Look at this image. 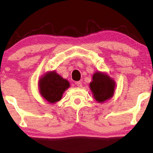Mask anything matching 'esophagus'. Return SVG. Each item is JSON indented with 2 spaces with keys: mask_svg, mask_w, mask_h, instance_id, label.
Masks as SVG:
<instances>
[{
  "mask_svg": "<svg viewBox=\"0 0 153 153\" xmlns=\"http://www.w3.org/2000/svg\"><path fill=\"white\" fill-rule=\"evenodd\" d=\"M75 85L78 87H82V82L81 81H77L75 82Z\"/></svg>",
  "mask_w": 153,
  "mask_h": 153,
  "instance_id": "obj_1",
  "label": "esophagus"
}]
</instances>
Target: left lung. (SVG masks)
Listing matches in <instances>:
<instances>
[{
    "mask_svg": "<svg viewBox=\"0 0 153 153\" xmlns=\"http://www.w3.org/2000/svg\"><path fill=\"white\" fill-rule=\"evenodd\" d=\"M90 89L94 99L99 103H103L113 97L115 81L106 73L96 72L93 75Z\"/></svg>",
    "mask_w": 153,
    "mask_h": 153,
    "instance_id": "8db88e82",
    "label": "left lung"
}]
</instances>
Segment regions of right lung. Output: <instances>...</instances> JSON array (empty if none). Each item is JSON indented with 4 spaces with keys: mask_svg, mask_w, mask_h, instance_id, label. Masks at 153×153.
<instances>
[{
    "mask_svg": "<svg viewBox=\"0 0 153 153\" xmlns=\"http://www.w3.org/2000/svg\"><path fill=\"white\" fill-rule=\"evenodd\" d=\"M70 87V82L55 71L48 72L39 79V88L42 96L51 103L62 99L63 93Z\"/></svg>",
    "mask_w": 153,
    "mask_h": 153,
    "instance_id": "1",
    "label": "right lung"
}]
</instances>
